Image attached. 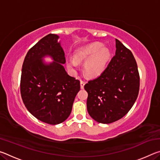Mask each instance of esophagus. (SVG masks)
Listing matches in <instances>:
<instances>
[{
  "label": "esophagus",
  "mask_w": 160,
  "mask_h": 160,
  "mask_svg": "<svg viewBox=\"0 0 160 160\" xmlns=\"http://www.w3.org/2000/svg\"><path fill=\"white\" fill-rule=\"evenodd\" d=\"M84 85H85V82L83 81H80V88L83 89L84 88Z\"/></svg>",
  "instance_id": "1"
}]
</instances>
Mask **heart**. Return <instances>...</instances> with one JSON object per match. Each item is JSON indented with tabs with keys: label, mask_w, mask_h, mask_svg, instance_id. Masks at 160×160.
<instances>
[{
	"label": "heart",
	"mask_w": 160,
	"mask_h": 160,
	"mask_svg": "<svg viewBox=\"0 0 160 160\" xmlns=\"http://www.w3.org/2000/svg\"><path fill=\"white\" fill-rule=\"evenodd\" d=\"M102 43L95 42L80 48L75 53L74 58L67 61V67L70 72L75 73L79 68L78 62L85 61L84 70L91 77L98 76L106 69L111 60V51L103 47Z\"/></svg>",
	"instance_id": "b5f03b06"
}]
</instances>
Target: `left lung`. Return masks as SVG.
<instances>
[{"instance_id": "1", "label": "left lung", "mask_w": 160, "mask_h": 160, "mask_svg": "<svg viewBox=\"0 0 160 160\" xmlns=\"http://www.w3.org/2000/svg\"><path fill=\"white\" fill-rule=\"evenodd\" d=\"M115 56L104 72L85 85L87 109L98 123L108 124L123 117L136 100L140 77L131 51L116 39Z\"/></svg>"}]
</instances>
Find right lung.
I'll return each mask as SVG.
<instances>
[{
    "mask_svg": "<svg viewBox=\"0 0 160 160\" xmlns=\"http://www.w3.org/2000/svg\"><path fill=\"white\" fill-rule=\"evenodd\" d=\"M59 36L49 34L27 53L22 68L20 92L28 110L35 118L51 125L66 121L80 89V81L70 76L63 64L65 53ZM53 60L46 62L43 58Z\"/></svg>",
    "mask_w": 160,
    "mask_h": 160,
    "instance_id": "add662e5",
    "label": "right lung"
}]
</instances>
